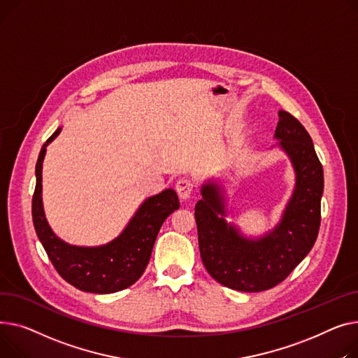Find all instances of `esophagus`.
I'll return each instance as SVG.
<instances>
[{
	"label": "esophagus",
	"mask_w": 358,
	"mask_h": 358,
	"mask_svg": "<svg viewBox=\"0 0 358 358\" xmlns=\"http://www.w3.org/2000/svg\"><path fill=\"white\" fill-rule=\"evenodd\" d=\"M194 191V182L187 178H180L176 182V192L180 199H187Z\"/></svg>",
	"instance_id": "esophagus-1"
}]
</instances>
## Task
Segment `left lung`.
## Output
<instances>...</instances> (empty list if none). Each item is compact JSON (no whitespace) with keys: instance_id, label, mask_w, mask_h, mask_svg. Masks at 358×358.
<instances>
[{"instance_id":"left-lung-1","label":"left lung","mask_w":358,"mask_h":358,"mask_svg":"<svg viewBox=\"0 0 358 358\" xmlns=\"http://www.w3.org/2000/svg\"><path fill=\"white\" fill-rule=\"evenodd\" d=\"M275 138L296 175L295 191L280 222L263 237L247 238L225 221L221 185L208 182L195 205L199 251L205 268L218 283L241 292H263L283 282L310 251L321 224L322 164L303 125L279 111Z\"/></svg>"}]
</instances>
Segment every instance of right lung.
Segmentation results:
<instances>
[{
	"label": "right lung",
	"instance_id": "1",
	"mask_svg": "<svg viewBox=\"0 0 358 358\" xmlns=\"http://www.w3.org/2000/svg\"><path fill=\"white\" fill-rule=\"evenodd\" d=\"M57 129L43 144L36 163V189L31 214L36 234L59 275L79 290L114 293L134 285L150 260L156 237L164 220L179 208L173 189L147 198L122 233L98 247L71 245L60 240L49 225L41 201V169L46 147L59 136Z\"/></svg>",
	"mask_w": 358,
	"mask_h": 358
}]
</instances>
